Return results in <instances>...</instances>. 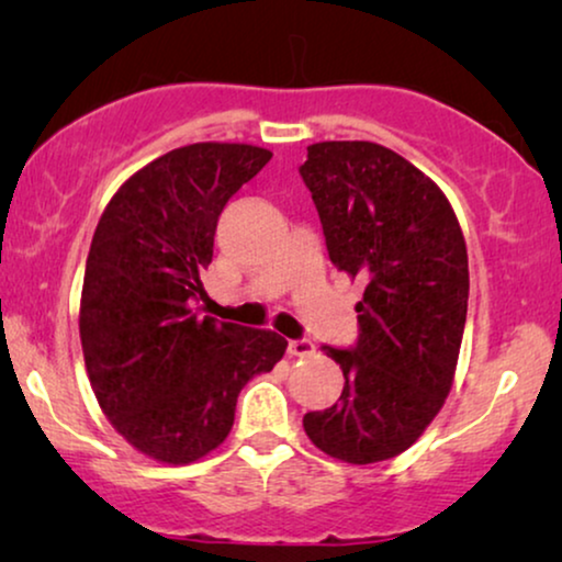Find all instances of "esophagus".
<instances>
[{
    "mask_svg": "<svg viewBox=\"0 0 562 562\" xmlns=\"http://www.w3.org/2000/svg\"><path fill=\"white\" fill-rule=\"evenodd\" d=\"M314 352V342L306 340V337H302V340H291L289 342V356L291 358H310Z\"/></svg>",
    "mask_w": 562,
    "mask_h": 562,
    "instance_id": "34e87169",
    "label": "esophagus"
}]
</instances>
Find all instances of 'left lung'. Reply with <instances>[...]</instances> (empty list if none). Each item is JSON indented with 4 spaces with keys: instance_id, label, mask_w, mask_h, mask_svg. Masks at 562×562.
<instances>
[{
    "instance_id": "obj_1",
    "label": "left lung",
    "mask_w": 562,
    "mask_h": 562,
    "mask_svg": "<svg viewBox=\"0 0 562 562\" xmlns=\"http://www.w3.org/2000/svg\"><path fill=\"white\" fill-rule=\"evenodd\" d=\"M299 173L329 260L366 281L356 345L322 348L342 368V394L304 414V429L327 456L379 463L412 448L450 394L468 312L465 240L440 187L383 145L314 143Z\"/></svg>"
}]
</instances>
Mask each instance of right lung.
<instances>
[{
    "mask_svg": "<svg viewBox=\"0 0 562 562\" xmlns=\"http://www.w3.org/2000/svg\"><path fill=\"white\" fill-rule=\"evenodd\" d=\"M268 160L243 143L166 153L122 183L91 240L79 314L91 389L112 427L160 463H194L225 442L237 394L286 352L271 329L196 306L220 214Z\"/></svg>",
    "mask_w": 562,
    "mask_h": 562,
    "instance_id": "obj_1",
    "label": "right lung"
}]
</instances>
